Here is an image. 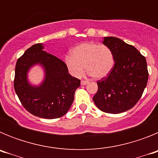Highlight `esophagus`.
<instances>
[{
	"mask_svg": "<svg viewBox=\"0 0 158 158\" xmlns=\"http://www.w3.org/2000/svg\"><path fill=\"white\" fill-rule=\"evenodd\" d=\"M81 84L82 85H87V84H89V81H84V80H82L81 81Z\"/></svg>",
	"mask_w": 158,
	"mask_h": 158,
	"instance_id": "esophagus-1",
	"label": "esophagus"
}]
</instances>
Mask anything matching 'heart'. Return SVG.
Returning a JSON list of instances; mask_svg holds the SVG:
<instances>
[{"mask_svg": "<svg viewBox=\"0 0 158 158\" xmlns=\"http://www.w3.org/2000/svg\"><path fill=\"white\" fill-rule=\"evenodd\" d=\"M65 64L69 73L75 77H80L85 68L89 75L100 79L109 74L115 65V58L107 46L87 42L73 49L71 54L65 56Z\"/></svg>", "mask_w": 158, "mask_h": 158, "instance_id": "b5f03b06", "label": "heart"}]
</instances>
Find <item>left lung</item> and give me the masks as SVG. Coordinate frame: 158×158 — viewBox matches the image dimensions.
Listing matches in <instances>:
<instances>
[{"mask_svg": "<svg viewBox=\"0 0 158 158\" xmlns=\"http://www.w3.org/2000/svg\"><path fill=\"white\" fill-rule=\"evenodd\" d=\"M102 43L112 51L115 65L110 73L97 81L93 101L106 113L118 114L134 107L141 98L148 81L147 64L135 47L116 37H104Z\"/></svg>", "mask_w": 158, "mask_h": 158, "instance_id": "obj_1", "label": "left lung"}]
</instances>
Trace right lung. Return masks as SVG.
<instances>
[{
  "instance_id": "right-lung-1",
  "label": "right lung",
  "mask_w": 158,
  "mask_h": 158,
  "mask_svg": "<svg viewBox=\"0 0 158 158\" xmlns=\"http://www.w3.org/2000/svg\"><path fill=\"white\" fill-rule=\"evenodd\" d=\"M43 50V43L35 44L17 60L14 89L27 111L40 118L52 119L69 111L81 81L69 74L65 62ZM36 64L44 71V78L39 86L28 80V72Z\"/></svg>"
}]
</instances>
